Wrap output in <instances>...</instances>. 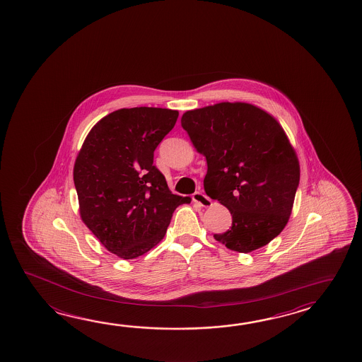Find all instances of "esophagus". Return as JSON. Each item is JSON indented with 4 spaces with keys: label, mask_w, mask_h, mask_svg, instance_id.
Segmentation results:
<instances>
[{
    "label": "esophagus",
    "mask_w": 362,
    "mask_h": 362,
    "mask_svg": "<svg viewBox=\"0 0 362 362\" xmlns=\"http://www.w3.org/2000/svg\"><path fill=\"white\" fill-rule=\"evenodd\" d=\"M192 200L195 203H198L202 206H212V200L206 197L204 192H197L192 194Z\"/></svg>",
    "instance_id": "1"
}]
</instances>
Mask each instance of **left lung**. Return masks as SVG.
Returning a JSON list of instances; mask_svg holds the SVG:
<instances>
[{
    "label": "left lung",
    "instance_id": "1",
    "mask_svg": "<svg viewBox=\"0 0 362 362\" xmlns=\"http://www.w3.org/2000/svg\"><path fill=\"white\" fill-rule=\"evenodd\" d=\"M181 126L206 156L204 190L233 216L214 234L227 248L249 253L283 231L299 185L297 154L274 117L245 103L189 110Z\"/></svg>",
    "mask_w": 362,
    "mask_h": 362
}]
</instances>
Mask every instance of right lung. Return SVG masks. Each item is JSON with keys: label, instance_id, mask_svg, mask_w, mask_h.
Returning <instances> with one entry per match:
<instances>
[{"label": "right lung", "instance_id": "1", "mask_svg": "<svg viewBox=\"0 0 362 362\" xmlns=\"http://www.w3.org/2000/svg\"><path fill=\"white\" fill-rule=\"evenodd\" d=\"M177 110L131 107L107 114L86 137L73 180L79 213L100 243L123 259L149 252L162 240L178 206L153 164L154 151L175 127Z\"/></svg>", "mask_w": 362, "mask_h": 362}]
</instances>
